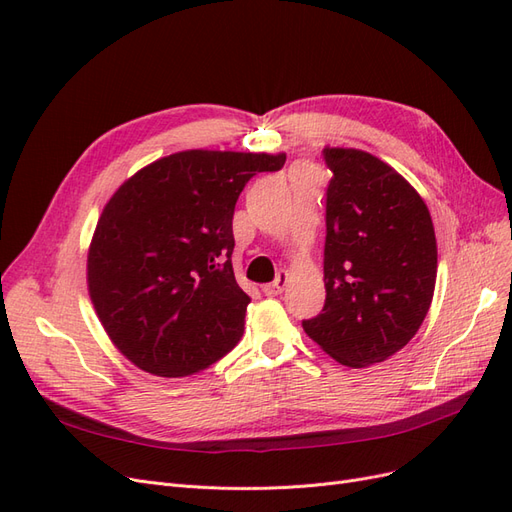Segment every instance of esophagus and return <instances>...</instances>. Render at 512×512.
I'll return each instance as SVG.
<instances>
[{
	"label": "esophagus",
	"mask_w": 512,
	"mask_h": 512,
	"mask_svg": "<svg viewBox=\"0 0 512 512\" xmlns=\"http://www.w3.org/2000/svg\"><path fill=\"white\" fill-rule=\"evenodd\" d=\"M286 282H288V273L286 271H280L275 275V280L271 284H265L262 286V292L267 294V297H277V294H282L284 288H286Z\"/></svg>",
	"instance_id": "esophagus-1"
}]
</instances>
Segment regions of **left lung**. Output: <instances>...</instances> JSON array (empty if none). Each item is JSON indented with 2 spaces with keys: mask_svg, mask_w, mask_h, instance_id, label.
I'll return each instance as SVG.
<instances>
[{
  "mask_svg": "<svg viewBox=\"0 0 512 512\" xmlns=\"http://www.w3.org/2000/svg\"><path fill=\"white\" fill-rule=\"evenodd\" d=\"M327 188L322 312L303 331L348 367L382 363L421 327L438 247L425 200L389 164L359 149H322Z\"/></svg>",
  "mask_w": 512,
  "mask_h": 512,
  "instance_id": "obj_1",
  "label": "left lung"
}]
</instances>
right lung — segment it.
<instances>
[{"instance_id":"right-lung-1","label":"right lung","mask_w":512,"mask_h":512,"mask_svg":"<svg viewBox=\"0 0 512 512\" xmlns=\"http://www.w3.org/2000/svg\"><path fill=\"white\" fill-rule=\"evenodd\" d=\"M284 153L179 151L108 200L87 256L104 331L136 367L192 376L239 344L250 297L232 271V215L245 183Z\"/></svg>"}]
</instances>
